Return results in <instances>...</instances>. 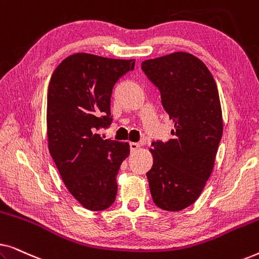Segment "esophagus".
I'll list each match as a JSON object with an SVG mask.
<instances>
[{
    "mask_svg": "<svg viewBox=\"0 0 259 259\" xmlns=\"http://www.w3.org/2000/svg\"><path fill=\"white\" fill-rule=\"evenodd\" d=\"M130 148L132 152H136L140 148V145L138 143H130Z\"/></svg>",
    "mask_w": 259,
    "mask_h": 259,
    "instance_id": "34e87169",
    "label": "esophagus"
}]
</instances>
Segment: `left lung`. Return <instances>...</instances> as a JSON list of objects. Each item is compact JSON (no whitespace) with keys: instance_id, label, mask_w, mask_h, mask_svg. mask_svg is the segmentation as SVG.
I'll list each match as a JSON object with an SVG mask.
<instances>
[{"instance_id":"obj_1","label":"left lung","mask_w":259,"mask_h":259,"mask_svg":"<svg viewBox=\"0 0 259 259\" xmlns=\"http://www.w3.org/2000/svg\"><path fill=\"white\" fill-rule=\"evenodd\" d=\"M141 68L175 122L172 139L153 141L150 148L152 199L162 210H184L198 199L213 171L223 134L217 84L205 63L185 52L146 60Z\"/></svg>"}]
</instances>
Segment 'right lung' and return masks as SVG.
Segmentation results:
<instances>
[{"label":"right lung","mask_w":259,"mask_h":259,"mask_svg":"<svg viewBox=\"0 0 259 259\" xmlns=\"http://www.w3.org/2000/svg\"><path fill=\"white\" fill-rule=\"evenodd\" d=\"M134 63L76 53L56 67L49 81V152L67 190L91 211L114 203L115 177L130 155L128 143L104 139L97 131L111 125L113 87Z\"/></svg>","instance_id":"obj_1"}]
</instances>
